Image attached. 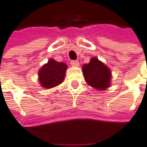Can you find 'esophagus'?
<instances>
[{
  "label": "esophagus",
  "mask_w": 147,
  "mask_h": 147,
  "mask_svg": "<svg viewBox=\"0 0 147 147\" xmlns=\"http://www.w3.org/2000/svg\"><path fill=\"white\" fill-rule=\"evenodd\" d=\"M70 64H71V65L74 66V67L79 66V61H71Z\"/></svg>",
  "instance_id": "1"
}]
</instances>
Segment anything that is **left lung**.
<instances>
[{
	"label": "left lung",
	"mask_w": 147,
	"mask_h": 147,
	"mask_svg": "<svg viewBox=\"0 0 147 147\" xmlns=\"http://www.w3.org/2000/svg\"><path fill=\"white\" fill-rule=\"evenodd\" d=\"M84 78L86 83L99 91L110 87L112 74L110 69L97 57L91 58L90 62L82 66Z\"/></svg>",
	"instance_id": "obj_1"
}]
</instances>
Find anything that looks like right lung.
<instances>
[{
	"label": "right lung",
	"instance_id": "right-lung-1",
	"mask_svg": "<svg viewBox=\"0 0 147 147\" xmlns=\"http://www.w3.org/2000/svg\"><path fill=\"white\" fill-rule=\"evenodd\" d=\"M67 68L63 62H58L50 58L38 72V79L41 87L51 89L62 83Z\"/></svg>",
	"mask_w": 147,
	"mask_h": 147
}]
</instances>
